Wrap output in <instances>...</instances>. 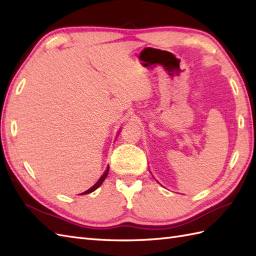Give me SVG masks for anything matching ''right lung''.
Returning a JSON list of instances; mask_svg holds the SVG:
<instances>
[{"mask_svg":"<svg viewBox=\"0 0 256 256\" xmlns=\"http://www.w3.org/2000/svg\"><path fill=\"white\" fill-rule=\"evenodd\" d=\"M108 171H110V168H107V170H106V171H105V173L103 174V176H102V178L98 180V182H96V183H95V185H93L92 187H90V190H88L86 192H82V194L84 195V194H90V192H94L96 188H98V187H100V184L102 183H103V182H104V180L106 178V176H107V174H108ZM81 194V195H82Z\"/></svg>","mask_w":256,"mask_h":256,"instance_id":"add662e5","label":"right lung"}]
</instances>
